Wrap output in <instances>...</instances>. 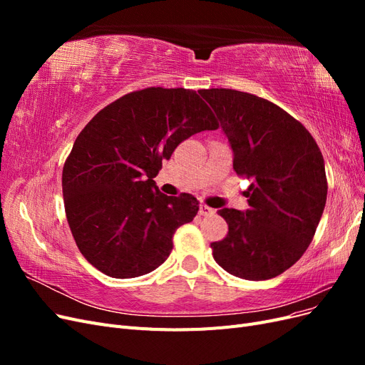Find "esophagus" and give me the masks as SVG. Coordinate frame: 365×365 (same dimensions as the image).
<instances>
[{
	"mask_svg": "<svg viewBox=\"0 0 365 365\" xmlns=\"http://www.w3.org/2000/svg\"><path fill=\"white\" fill-rule=\"evenodd\" d=\"M215 213H216L215 208L208 207V205H205V204H201V205H200V215H201V216H213Z\"/></svg>",
	"mask_w": 365,
	"mask_h": 365,
	"instance_id": "obj_1",
	"label": "esophagus"
}]
</instances>
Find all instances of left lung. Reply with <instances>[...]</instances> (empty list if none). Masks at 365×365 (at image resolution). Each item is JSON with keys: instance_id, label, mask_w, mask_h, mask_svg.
Here are the masks:
<instances>
[{"instance_id": "8db88e82", "label": "left lung", "mask_w": 365, "mask_h": 365, "mask_svg": "<svg viewBox=\"0 0 365 365\" xmlns=\"http://www.w3.org/2000/svg\"><path fill=\"white\" fill-rule=\"evenodd\" d=\"M233 150V169L251 185L245 212L220 208L225 239L213 257L245 280H268L291 268L312 242L324 212L322 150L307 129L264 98L225 88L201 90Z\"/></svg>"}]
</instances>
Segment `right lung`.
<instances>
[{"mask_svg":"<svg viewBox=\"0 0 365 365\" xmlns=\"http://www.w3.org/2000/svg\"><path fill=\"white\" fill-rule=\"evenodd\" d=\"M217 129L196 91L146 88L97 113L62 172L65 213L83 257L114 279L140 277L169 257L178 227L200 210L196 197L168 196L153 178L181 141Z\"/></svg>","mask_w":365,"mask_h":365,"instance_id":"add662e5","label":"right lung"}]
</instances>
